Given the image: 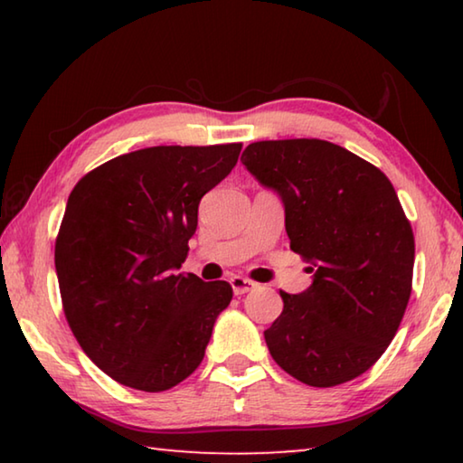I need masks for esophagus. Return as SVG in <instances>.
Here are the masks:
<instances>
[{
	"mask_svg": "<svg viewBox=\"0 0 463 463\" xmlns=\"http://www.w3.org/2000/svg\"><path fill=\"white\" fill-rule=\"evenodd\" d=\"M231 286H232L234 296H242V294H247V292H250V289L257 288L255 281H250L247 278H241V276H232Z\"/></svg>",
	"mask_w": 463,
	"mask_h": 463,
	"instance_id": "1",
	"label": "esophagus"
}]
</instances>
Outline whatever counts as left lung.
Segmentation results:
<instances>
[{
  "mask_svg": "<svg viewBox=\"0 0 463 463\" xmlns=\"http://www.w3.org/2000/svg\"><path fill=\"white\" fill-rule=\"evenodd\" d=\"M241 161L279 194L289 249L315 273L302 294L279 292L284 310L265 331L271 357L315 388L357 378L394 339L412 289L414 234L394 185L318 138L260 140Z\"/></svg>",
  "mask_w": 463,
  "mask_h": 463,
  "instance_id": "8db88e82",
  "label": "left lung"
}]
</instances>
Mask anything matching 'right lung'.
I'll return each instance as SVG.
<instances>
[{"label": "right lung", "instance_id": "right-lung-1", "mask_svg": "<svg viewBox=\"0 0 463 463\" xmlns=\"http://www.w3.org/2000/svg\"><path fill=\"white\" fill-rule=\"evenodd\" d=\"M241 146L140 148L69 195L54 242L62 310L85 355L124 386L169 390L202 364L232 288L177 269L202 195L231 174Z\"/></svg>", "mask_w": 463, "mask_h": 463}]
</instances>
